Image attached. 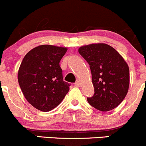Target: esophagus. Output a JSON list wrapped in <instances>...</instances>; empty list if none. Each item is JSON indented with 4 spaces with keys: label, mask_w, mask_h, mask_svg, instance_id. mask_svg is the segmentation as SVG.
Segmentation results:
<instances>
[{
    "label": "esophagus",
    "mask_w": 146,
    "mask_h": 146,
    "mask_svg": "<svg viewBox=\"0 0 146 146\" xmlns=\"http://www.w3.org/2000/svg\"><path fill=\"white\" fill-rule=\"evenodd\" d=\"M74 86H75L79 87L81 85H80V83H79V82H75V83H74Z\"/></svg>",
    "instance_id": "obj_1"
}]
</instances>
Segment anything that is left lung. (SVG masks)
Listing matches in <instances>:
<instances>
[{
    "instance_id": "obj_1",
    "label": "left lung",
    "mask_w": 146,
    "mask_h": 146,
    "mask_svg": "<svg viewBox=\"0 0 146 146\" xmlns=\"http://www.w3.org/2000/svg\"><path fill=\"white\" fill-rule=\"evenodd\" d=\"M79 52L89 64L94 94L88 103L102 112L112 110L122 102L129 86L127 63L115 48L106 43L82 46Z\"/></svg>"
}]
</instances>
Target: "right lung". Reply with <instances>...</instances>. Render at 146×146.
<instances>
[{
	"mask_svg": "<svg viewBox=\"0 0 146 146\" xmlns=\"http://www.w3.org/2000/svg\"><path fill=\"white\" fill-rule=\"evenodd\" d=\"M67 48L41 45L27 53L18 71V82L27 100L43 112L56 108L70 90L60 66Z\"/></svg>",
	"mask_w": 146,
	"mask_h": 146,
	"instance_id": "add662e5",
	"label": "right lung"
}]
</instances>
